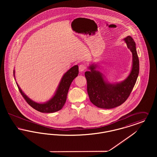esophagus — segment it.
<instances>
[{"label": "esophagus", "mask_w": 157, "mask_h": 157, "mask_svg": "<svg viewBox=\"0 0 157 157\" xmlns=\"http://www.w3.org/2000/svg\"><path fill=\"white\" fill-rule=\"evenodd\" d=\"M86 65L85 64H81L79 66V70L80 72H83L84 71L85 69H86Z\"/></svg>", "instance_id": "34e87169"}]
</instances>
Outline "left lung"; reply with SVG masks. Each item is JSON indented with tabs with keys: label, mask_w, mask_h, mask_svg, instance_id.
Here are the masks:
<instances>
[{
	"label": "left lung",
	"mask_w": 157,
	"mask_h": 157,
	"mask_svg": "<svg viewBox=\"0 0 157 157\" xmlns=\"http://www.w3.org/2000/svg\"><path fill=\"white\" fill-rule=\"evenodd\" d=\"M132 53V67L127 78L122 82L111 84L105 81L102 73L91 65L90 71H86L87 91L90 102L98 108L111 109L122 104L129 97L136 81L140 70L139 59L134 39L128 36L124 39Z\"/></svg>",
	"instance_id": "left-lung-1"
}]
</instances>
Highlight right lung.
Masks as SVG:
<instances>
[{
  "label": "right lung",
  "instance_id": "right-lung-1",
  "mask_svg": "<svg viewBox=\"0 0 157 157\" xmlns=\"http://www.w3.org/2000/svg\"><path fill=\"white\" fill-rule=\"evenodd\" d=\"M79 73L78 66L75 65L69 69L63 76L56 91L55 95L47 102L39 104L35 102L28 97L23 92L19 85L17 84L19 90L27 103L35 109L43 113H52L60 110L67 101V92L70 85L73 80L78 76ZM15 77V71H13Z\"/></svg>",
  "mask_w": 157,
  "mask_h": 157
}]
</instances>
